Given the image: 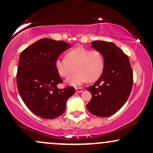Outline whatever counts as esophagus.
Segmentation results:
<instances>
[{"mask_svg":"<svg viewBox=\"0 0 153 153\" xmlns=\"http://www.w3.org/2000/svg\"><path fill=\"white\" fill-rule=\"evenodd\" d=\"M76 91L77 92H78V93H81V92H82V91H83V88H76Z\"/></svg>","mask_w":153,"mask_h":153,"instance_id":"esophagus-1","label":"esophagus"}]
</instances>
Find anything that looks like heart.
Masks as SVG:
<instances>
[{"mask_svg": "<svg viewBox=\"0 0 153 153\" xmlns=\"http://www.w3.org/2000/svg\"><path fill=\"white\" fill-rule=\"evenodd\" d=\"M54 65L58 74L63 78H67L77 70L75 74L67 79L66 82L78 85L86 80L94 82L98 80L103 73L104 60L99 51L78 47L68 51L66 57H57Z\"/></svg>", "mask_w": 153, "mask_h": 153, "instance_id": "b5f03b06", "label": "heart"}]
</instances>
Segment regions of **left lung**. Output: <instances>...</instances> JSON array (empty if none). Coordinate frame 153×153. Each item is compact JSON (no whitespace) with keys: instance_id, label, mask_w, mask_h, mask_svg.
I'll return each instance as SVG.
<instances>
[{"instance_id":"8db88e82","label":"left lung","mask_w":153,"mask_h":153,"mask_svg":"<svg viewBox=\"0 0 153 153\" xmlns=\"http://www.w3.org/2000/svg\"><path fill=\"white\" fill-rule=\"evenodd\" d=\"M91 47L102 54L104 67L101 77L86 88L92 95L86 105L91 114L106 117L118 111L127 101L133 84V73L128 57L114 43L91 42Z\"/></svg>"}]
</instances>
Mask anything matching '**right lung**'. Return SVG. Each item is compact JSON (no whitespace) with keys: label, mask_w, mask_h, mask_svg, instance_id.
Returning a JSON list of instances; mask_svg holds the SVG:
<instances>
[{"label":"right lung","mask_w":153,"mask_h":153,"mask_svg":"<svg viewBox=\"0 0 153 153\" xmlns=\"http://www.w3.org/2000/svg\"><path fill=\"white\" fill-rule=\"evenodd\" d=\"M73 45L45 38L28 47L19 57L16 82L26 106L34 114L51 119L62 115L67 101L75 93L73 87L59 89L62 82L55 68V60Z\"/></svg>","instance_id":"obj_1"}]
</instances>
